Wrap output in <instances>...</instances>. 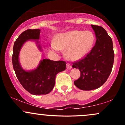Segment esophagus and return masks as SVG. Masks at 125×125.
Here are the masks:
<instances>
[{
	"label": "esophagus",
	"instance_id": "esophagus-1",
	"mask_svg": "<svg viewBox=\"0 0 125 125\" xmlns=\"http://www.w3.org/2000/svg\"><path fill=\"white\" fill-rule=\"evenodd\" d=\"M66 68L68 69V70H71V69L72 68V66L71 65L70 63H68L67 65H66Z\"/></svg>",
	"mask_w": 125,
	"mask_h": 125
}]
</instances>
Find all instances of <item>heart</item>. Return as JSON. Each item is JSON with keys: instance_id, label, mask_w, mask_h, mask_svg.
Masks as SVG:
<instances>
[{"instance_id": "heart-1", "label": "heart", "mask_w": 125, "mask_h": 125, "mask_svg": "<svg viewBox=\"0 0 125 125\" xmlns=\"http://www.w3.org/2000/svg\"><path fill=\"white\" fill-rule=\"evenodd\" d=\"M94 43L95 36L93 32L74 30L58 34L55 41L50 43V49L55 52L66 50V59L75 61L85 57L92 50Z\"/></svg>"}]
</instances>
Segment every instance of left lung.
<instances>
[{
    "label": "left lung",
    "mask_w": 125,
    "mask_h": 125,
    "mask_svg": "<svg viewBox=\"0 0 125 125\" xmlns=\"http://www.w3.org/2000/svg\"><path fill=\"white\" fill-rule=\"evenodd\" d=\"M96 36V42L85 57L73 63L80 71L74 85L80 89L90 91L99 88L109 77L114 59L113 40L103 27L91 25Z\"/></svg>",
    "instance_id": "1"
}]
</instances>
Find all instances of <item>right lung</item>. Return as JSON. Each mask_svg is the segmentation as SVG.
Returning a JSON list of instances; mask_svg holds the SVG:
<instances>
[{
  "label": "right lung",
  "instance_id": "obj_1",
  "mask_svg": "<svg viewBox=\"0 0 125 125\" xmlns=\"http://www.w3.org/2000/svg\"><path fill=\"white\" fill-rule=\"evenodd\" d=\"M40 32L39 29H30L21 33L14 42L12 56L13 68L19 81L28 92L33 95L50 93L55 85L57 73L66 69L65 62L53 61L49 59L41 60L34 70L26 71L21 67L19 55L22 45L28 40H38L40 38ZM39 48L40 49V45Z\"/></svg>",
  "mask_w": 125,
  "mask_h": 125
}]
</instances>
